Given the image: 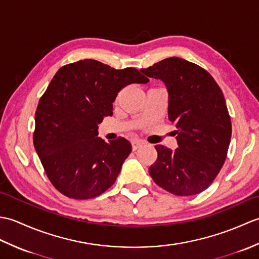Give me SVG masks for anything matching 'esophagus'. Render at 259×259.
Instances as JSON below:
<instances>
[{"mask_svg":"<svg viewBox=\"0 0 259 259\" xmlns=\"http://www.w3.org/2000/svg\"><path fill=\"white\" fill-rule=\"evenodd\" d=\"M141 145H142V142L139 141V140H133V141H131V147H133V150H134V151L138 149V148H139Z\"/></svg>","mask_w":259,"mask_h":259,"instance_id":"34e87169","label":"esophagus"}]
</instances>
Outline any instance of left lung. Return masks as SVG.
<instances>
[{
  "label": "left lung",
  "instance_id": "left-lung-1",
  "mask_svg": "<svg viewBox=\"0 0 259 259\" xmlns=\"http://www.w3.org/2000/svg\"><path fill=\"white\" fill-rule=\"evenodd\" d=\"M141 72L164 82L168 117L177 128L175 151L155 146L158 157L149 168L151 178L176 196L199 194L212 184L227 158L232 120L223 91L208 71L177 57Z\"/></svg>",
  "mask_w": 259,
  "mask_h": 259
}]
</instances>
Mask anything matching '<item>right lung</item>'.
Wrapping results in <instances>:
<instances>
[{"mask_svg": "<svg viewBox=\"0 0 259 259\" xmlns=\"http://www.w3.org/2000/svg\"><path fill=\"white\" fill-rule=\"evenodd\" d=\"M149 79L135 68L115 70L85 59L63 65L38 100L33 144L49 180L72 199H91L111 187L131 152L128 140L106 141L98 123L112 114L120 90Z\"/></svg>", "mask_w": 259, "mask_h": 259, "instance_id": "obj_1", "label": "right lung"}]
</instances>
